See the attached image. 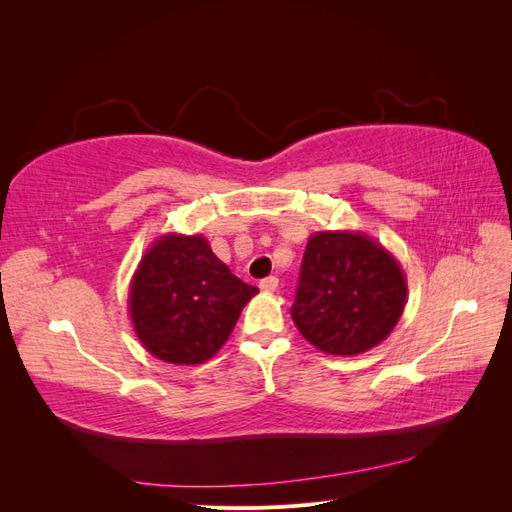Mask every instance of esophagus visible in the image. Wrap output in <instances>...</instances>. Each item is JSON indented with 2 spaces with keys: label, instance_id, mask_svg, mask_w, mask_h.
Here are the masks:
<instances>
[{
  "label": "esophagus",
  "instance_id": "esophagus-1",
  "mask_svg": "<svg viewBox=\"0 0 512 512\" xmlns=\"http://www.w3.org/2000/svg\"><path fill=\"white\" fill-rule=\"evenodd\" d=\"M277 284H280V280H277L275 275L265 277V280L260 282V290H262V292H267V294H271V292H275V290H277Z\"/></svg>",
  "mask_w": 512,
  "mask_h": 512
}]
</instances>
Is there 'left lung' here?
Listing matches in <instances>:
<instances>
[{
  "label": "left lung",
  "instance_id": "8db88e82",
  "mask_svg": "<svg viewBox=\"0 0 512 512\" xmlns=\"http://www.w3.org/2000/svg\"><path fill=\"white\" fill-rule=\"evenodd\" d=\"M408 282L397 258L361 230H320L307 239L290 316L318 350L363 354L404 314Z\"/></svg>",
  "mask_w": 512,
  "mask_h": 512
}]
</instances>
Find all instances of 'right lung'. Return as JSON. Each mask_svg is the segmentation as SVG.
Masks as SVG:
<instances>
[{
    "instance_id": "add662e5",
    "label": "right lung",
    "mask_w": 512,
    "mask_h": 512,
    "mask_svg": "<svg viewBox=\"0 0 512 512\" xmlns=\"http://www.w3.org/2000/svg\"><path fill=\"white\" fill-rule=\"evenodd\" d=\"M256 292L230 273L203 235L168 232L138 262L128 312L149 354L173 365H200L226 344Z\"/></svg>"
}]
</instances>
